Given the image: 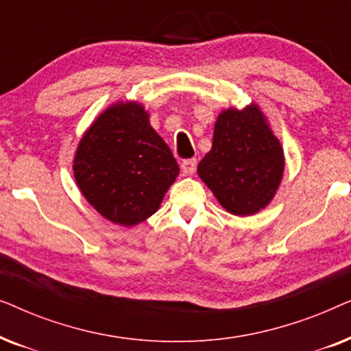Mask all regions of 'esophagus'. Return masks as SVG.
<instances>
[{
  "label": "esophagus",
  "mask_w": 351,
  "mask_h": 351,
  "mask_svg": "<svg viewBox=\"0 0 351 351\" xmlns=\"http://www.w3.org/2000/svg\"><path fill=\"white\" fill-rule=\"evenodd\" d=\"M182 171H184V174H186V176L195 174L196 160H185L184 162H182Z\"/></svg>",
  "instance_id": "obj_1"
}]
</instances>
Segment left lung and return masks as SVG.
<instances>
[{
    "instance_id": "obj_1",
    "label": "left lung",
    "mask_w": 351,
    "mask_h": 351,
    "mask_svg": "<svg viewBox=\"0 0 351 351\" xmlns=\"http://www.w3.org/2000/svg\"><path fill=\"white\" fill-rule=\"evenodd\" d=\"M285 166L280 138L262 108L252 102L219 113L213 148L198 165V176L227 213L246 217L271 203Z\"/></svg>"
}]
</instances>
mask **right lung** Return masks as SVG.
I'll return each mask as SVG.
<instances>
[{
    "label": "right lung",
    "mask_w": 351,
    "mask_h": 351,
    "mask_svg": "<svg viewBox=\"0 0 351 351\" xmlns=\"http://www.w3.org/2000/svg\"><path fill=\"white\" fill-rule=\"evenodd\" d=\"M179 172L171 148L136 100L105 108L80 138L73 158V176L86 201L123 227L155 214Z\"/></svg>",
    "instance_id": "add662e5"
}]
</instances>
